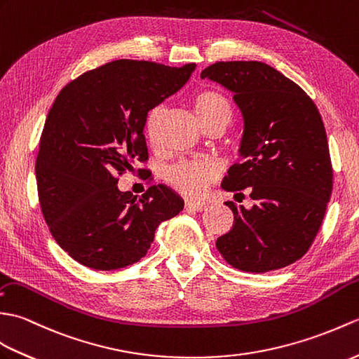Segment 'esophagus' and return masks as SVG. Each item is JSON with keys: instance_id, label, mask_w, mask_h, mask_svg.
<instances>
[{"instance_id": "obj_1", "label": "esophagus", "mask_w": 359, "mask_h": 359, "mask_svg": "<svg viewBox=\"0 0 359 359\" xmlns=\"http://www.w3.org/2000/svg\"><path fill=\"white\" fill-rule=\"evenodd\" d=\"M205 209V205L201 203H186V210L190 212H203Z\"/></svg>"}]
</instances>
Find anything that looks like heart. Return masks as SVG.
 Wrapping results in <instances>:
<instances>
[{"instance_id": "b5f03b06", "label": "heart", "mask_w": 359, "mask_h": 359, "mask_svg": "<svg viewBox=\"0 0 359 359\" xmlns=\"http://www.w3.org/2000/svg\"><path fill=\"white\" fill-rule=\"evenodd\" d=\"M194 110L201 124L209 127L212 124H224L226 127L232 121V106L224 95L217 90H203L194 97ZM165 116V107L163 104L154 106L149 110L144 119V132L150 146H158L159 130H161L163 119ZM218 167L210 161H184L180 163L167 173V181L170 186L178 190L190 200L201 198L207 186L217 180Z\"/></svg>"}]
</instances>
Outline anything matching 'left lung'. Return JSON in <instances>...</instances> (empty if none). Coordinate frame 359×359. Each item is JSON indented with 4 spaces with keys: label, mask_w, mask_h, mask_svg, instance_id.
<instances>
[{
    "label": "left lung",
    "mask_w": 359,
    "mask_h": 359,
    "mask_svg": "<svg viewBox=\"0 0 359 359\" xmlns=\"http://www.w3.org/2000/svg\"><path fill=\"white\" fill-rule=\"evenodd\" d=\"M207 78L233 93L244 129L240 161L221 187L250 189L252 209L226 203L233 227L217 240L230 266L264 273L292 264L312 245L330 200L333 172L323 118L307 93L259 61H219Z\"/></svg>",
    "instance_id": "8db88e82"
}]
</instances>
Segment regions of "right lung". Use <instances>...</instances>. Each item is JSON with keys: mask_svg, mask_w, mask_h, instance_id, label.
<instances>
[{"mask_svg": "<svg viewBox=\"0 0 359 359\" xmlns=\"http://www.w3.org/2000/svg\"><path fill=\"white\" fill-rule=\"evenodd\" d=\"M195 67L116 60L58 93L39 140L38 196L55 241L79 264L116 270L138 262L158 226L184 209L164 184L140 200L121 192L118 175L147 161V112L177 93Z\"/></svg>", "mask_w": 359, "mask_h": 359, "instance_id": "add662e5", "label": "right lung"}]
</instances>
